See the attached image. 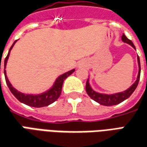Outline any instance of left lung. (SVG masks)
I'll return each mask as SVG.
<instances>
[{"label":"left lung","instance_id":"obj_1","mask_svg":"<svg viewBox=\"0 0 147 147\" xmlns=\"http://www.w3.org/2000/svg\"><path fill=\"white\" fill-rule=\"evenodd\" d=\"M122 40L124 43H127L128 45L132 46L134 49V44L132 43L131 40L127 39V37L124 34L122 36ZM138 76H137V80L134 82V84L131 85L130 88L127 89L126 91H122V92H118V93H115V94H111V95H107V94H102V93H98L95 91L90 86L89 84V79H88L87 83H86V91L88 93V95L91 97L93 100H95V102H98L99 104L103 106H113L117 105L120 102H123L124 100H126L131 95V94L136 89L137 86L138 84V81L140 79V72H141V67H140V60H139V57L138 56Z\"/></svg>","mask_w":147,"mask_h":147}]
</instances>
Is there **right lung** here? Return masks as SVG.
Wrapping results in <instances>:
<instances>
[{
    "instance_id": "1",
    "label": "right lung",
    "mask_w": 147,
    "mask_h": 147,
    "mask_svg": "<svg viewBox=\"0 0 147 147\" xmlns=\"http://www.w3.org/2000/svg\"><path fill=\"white\" fill-rule=\"evenodd\" d=\"M16 40L13 44L11 46V48L9 49V53L5 59V63H4V72H5V77L6 84L9 87L10 91L13 93V95L16 97L20 102H23L24 104L30 107H46L50 104H52V102H54L57 98H59V95L61 94V91H62V86H63V81L65 80L67 77H68L70 75L73 73L75 71V69L69 71L67 72L63 73V75L59 76L55 81L54 84L52 85L51 88H49L48 91H45L43 93L38 94V95H32V94H24L20 91H18L16 89L13 88V85L10 84L8 77L6 76V64H7V61L9 59V54H10V51L12 50L13 47L15 45ZM0 69H1V63H0Z\"/></svg>"
}]
</instances>
